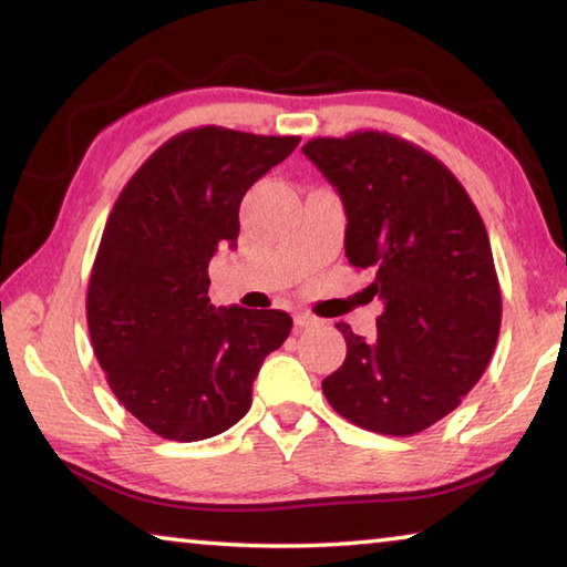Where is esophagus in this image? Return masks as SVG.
<instances>
[{"instance_id":"1","label":"esophagus","mask_w":567,"mask_h":567,"mask_svg":"<svg viewBox=\"0 0 567 567\" xmlns=\"http://www.w3.org/2000/svg\"><path fill=\"white\" fill-rule=\"evenodd\" d=\"M310 324H318V318H312V315L307 312H295V328H310Z\"/></svg>"}]
</instances>
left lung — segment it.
Instances as JSON below:
<instances>
[{"label": "left lung", "mask_w": 567, "mask_h": 567, "mask_svg": "<svg viewBox=\"0 0 567 567\" xmlns=\"http://www.w3.org/2000/svg\"><path fill=\"white\" fill-rule=\"evenodd\" d=\"M305 157L338 189L344 255L372 270L375 340L340 322L348 354L322 392L354 425L415 435L450 415L483 378L503 300L483 217L443 162L388 132L318 137Z\"/></svg>", "instance_id": "left-lung-1"}]
</instances>
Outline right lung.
<instances>
[{"instance_id": "add662e5", "label": "right lung", "mask_w": 567, "mask_h": 567, "mask_svg": "<svg viewBox=\"0 0 567 567\" xmlns=\"http://www.w3.org/2000/svg\"><path fill=\"white\" fill-rule=\"evenodd\" d=\"M300 137L199 127L167 140L114 203L87 290L92 348L114 395L159 437L225 433L252 405L282 310L209 305L207 267L237 247L245 192Z\"/></svg>"}]
</instances>
